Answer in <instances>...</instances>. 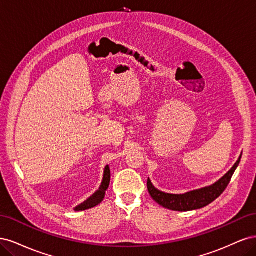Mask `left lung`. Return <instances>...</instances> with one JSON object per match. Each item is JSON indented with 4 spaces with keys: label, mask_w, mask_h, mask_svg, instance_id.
<instances>
[{
    "label": "left lung",
    "mask_w": 256,
    "mask_h": 256,
    "mask_svg": "<svg viewBox=\"0 0 256 256\" xmlns=\"http://www.w3.org/2000/svg\"><path fill=\"white\" fill-rule=\"evenodd\" d=\"M240 159H242V156L239 157L235 166L219 182H216V184L210 186V187L191 191L184 193V194H170V193H164L154 188L148 178L147 180V189H148L150 196L159 205L164 206V208L171 209V210L189 212L194 210V209L203 208L214 202L216 198H218L224 192V190L226 189L232 180V176H233L235 170L239 164Z\"/></svg>",
    "instance_id": "8db88e82"
}]
</instances>
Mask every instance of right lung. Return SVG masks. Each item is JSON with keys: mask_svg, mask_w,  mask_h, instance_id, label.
<instances>
[{"mask_svg": "<svg viewBox=\"0 0 256 256\" xmlns=\"http://www.w3.org/2000/svg\"><path fill=\"white\" fill-rule=\"evenodd\" d=\"M110 178H111V173H110V168L109 166H106L104 168V180L102 182V186L97 192H95L90 198H88L85 200L84 203H82L81 205H79L78 207H76V210H85V209H90L97 206L98 204H100L102 202V200L104 198L106 191L109 188L110 184Z\"/></svg>", "mask_w": 256, "mask_h": 256, "instance_id": "add662e5", "label": "right lung"}]
</instances>
